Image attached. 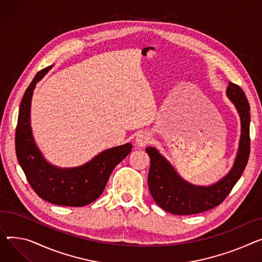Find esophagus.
<instances>
[{
  "instance_id": "obj_1",
  "label": "esophagus",
  "mask_w": 262,
  "mask_h": 262,
  "mask_svg": "<svg viewBox=\"0 0 262 262\" xmlns=\"http://www.w3.org/2000/svg\"><path fill=\"white\" fill-rule=\"evenodd\" d=\"M149 140H150V135L148 133L142 132V133L137 135V137H136V144L139 147H143L146 144H148Z\"/></svg>"
}]
</instances>
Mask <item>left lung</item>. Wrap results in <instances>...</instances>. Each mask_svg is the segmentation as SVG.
<instances>
[{
  "label": "left lung",
  "instance_id": "1",
  "mask_svg": "<svg viewBox=\"0 0 262 262\" xmlns=\"http://www.w3.org/2000/svg\"><path fill=\"white\" fill-rule=\"evenodd\" d=\"M226 96L235 104L241 121L239 148L228 175L210 186L194 185L183 178L155 147H146L150 158L148 187L155 200L164 211L173 215L199 214L223 202L245 170L250 157V104L241 87L229 82Z\"/></svg>",
  "mask_w": 262,
  "mask_h": 262
}]
</instances>
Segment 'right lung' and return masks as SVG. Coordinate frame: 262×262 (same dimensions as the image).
<instances>
[{
    "label": "right lung",
    "mask_w": 262,
    "mask_h": 262,
    "mask_svg": "<svg viewBox=\"0 0 262 262\" xmlns=\"http://www.w3.org/2000/svg\"><path fill=\"white\" fill-rule=\"evenodd\" d=\"M52 65L42 69L24 94L15 129V152L25 176L42 199L63 206H84L103 193L114 168L132 151L126 143L104 150L84 165L60 168L48 163L38 148L31 133L30 105L36 84Z\"/></svg>",
    "instance_id": "add662e5"
}]
</instances>
